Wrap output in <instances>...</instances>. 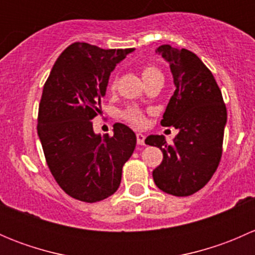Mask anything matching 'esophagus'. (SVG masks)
Here are the masks:
<instances>
[{
    "instance_id": "obj_1",
    "label": "esophagus",
    "mask_w": 255,
    "mask_h": 255,
    "mask_svg": "<svg viewBox=\"0 0 255 255\" xmlns=\"http://www.w3.org/2000/svg\"><path fill=\"white\" fill-rule=\"evenodd\" d=\"M144 139H145V137H144L142 133H137V143L139 144V145H145Z\"/></svg>"
}]
</instances>
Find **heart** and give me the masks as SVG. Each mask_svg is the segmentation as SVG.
Returning <instances> with one entry per match:
<instances>
[{
  "mask_svg": "<svg viewBox=\"0 0 255 255\" xmlns=\"http://www.w3.org/2000/svg\"><path fill=\"white\" fill-rule=\"evenodd\" d=\"M153 75H161V73L158 70V69L154 68V66H145V68L143 69L142 71L143 79L149 78V76H153ZM112 86H115V80L112 81ZM126 118L135 126H142L144 123V118L142 113L137 111V110H129V111L126 113Z\"/></svg>",
  "mask_w": 255,
  "mask_h": 255,
  "instance_id": "1",
  "label": "heart"
}]
</instances>
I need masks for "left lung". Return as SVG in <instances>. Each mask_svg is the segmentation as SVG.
I'll list each match as a JSON object with an SVG mask.
<instances>
[{"mask_svg": "<svg viewBox=\"0 0 255 255\" xmlns=\"http://www.w3.org/2000/svg\"><path fill=\"white\" fill-rule=\"evenodd\" d=\"M155 51L170 65L175 85L160 123L179 133L171 145L164 135L146 137V144L163 151L153 179L166 194L189 196L210 181L220 164L227 110L212 73L196 54L169 44Z\"/></svg>", "mask_w": 255, "mask_h": 255, "instance_id": "left-lung-1", "label": "left lung"}]
</instances>
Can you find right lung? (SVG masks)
Returning a JSON list of instances; mask_svg holds the SVG:
<instances>
[{
    "label": "right lung",
    "instance_id": "right-lung-1",
    "mask_svg": "<svg viewBox=\"0 0 255 255\" xmlns=\"http://www.w3.org/2000/svg\"><path fill=\"white\" fill-rule=\"evenodd\" d=\"M134 48L101 49L74 43L59 55L43 87L38 135L59 186L74 199L97 202L120 187L122 168L137 143L122 123L101 137L91 120L101 112L110 75Z\"/></svg>",
    "mask_w": 255,
    "mask_h": 255
}]
</instances>
